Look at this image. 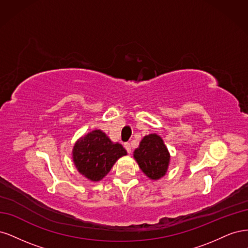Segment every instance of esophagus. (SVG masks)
<instances>
[{"mask_svg": "<svg viewBox=\"0 0 248 248\" xmlns=\"http://www.w3.org/2000/svg\"><path fill=\"white\" fill-rule=\"evenodd\" d=\"M124 148L126 149L127 153H131V146H130L129 142H125V144H124Z\"/></svg>", "mask_w": 248, "mask_h": 248, "instance_id": "34e87169", "label": "esophagus"}]
</instances>
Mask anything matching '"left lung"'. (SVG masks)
Wrapping results in <instances>:
<instances>
[{"instance_id": "obj_1", "label": "left lung", "mask_w": 248, "mask_h": 248, "mask_svg": "<svg viewBox=\"0 0 248 248\" xmlns=\"http://www.w3.org/2000/svg\"><path fill=\"white\" fill-rule=\"evenodd\" d=\"M133 156L140 170L150 179L157 180L166 175L170 154L162 139L157 134H149L142 139Z\"/></svg>"}]
</instances>
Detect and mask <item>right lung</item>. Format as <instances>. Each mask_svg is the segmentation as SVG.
I'll return each mask as SVG.
<instances>
[{"mask_svg": "<svg viewBox=\"0 0 248 248\" xmlns=\"http://www.w3.org/2000/svg\"><path fill=\"white\" fill-rule=\"evenodd\" d=\"M72 153L78 170L91 181L101 180L118 158L127 154L122 145L112 144L101 130H93L78 140Z\"/></svg>", "mask_w": 248, "mask_h": 248, "instance_id": "1", "label": "right lung"}]
</instances>
